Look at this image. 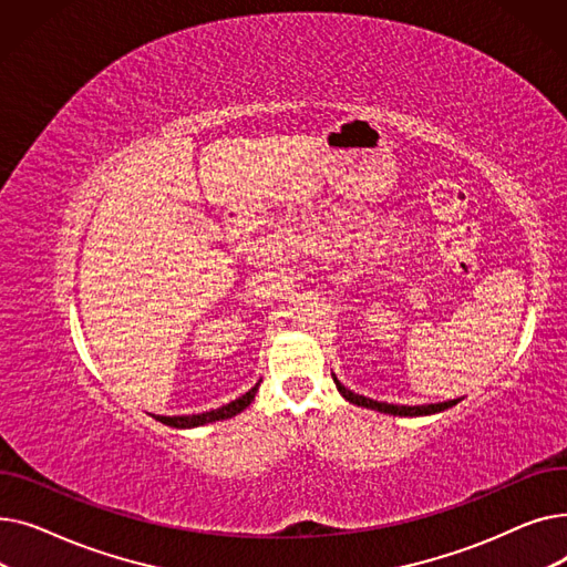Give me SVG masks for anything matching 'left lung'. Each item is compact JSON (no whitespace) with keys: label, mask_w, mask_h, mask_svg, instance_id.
<instances>
[{"label":"left lung","mask_w":567,"mask_h":567,"mask_svg":"<svg viewBox=\"0 0 567 567\" xmlns=\"http://www.w3.org/2000/svg\"><path fill=\"white\" fill-rule=\"evenodd\" d=\"M338 391L351 402V404H359V406H368V409H374V411H381V413H391V415H427V413H436V411H443L449 406H455L460 400H449V402H439V404H423V406H400V404H389V402H377V400H370V398H363V395H355L351 391H347L344 385L333 377Z\"/></svg>","instance_id":"1"}]
</instances>
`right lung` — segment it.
<instances>
[{
    "mask_svg": "<svg viewBox=\"0 0 567 567\" xmlns=\"http://www.w3.org/2000/svg\"><path fill=\"white\" fill-rule=\"evenodd\" d=\"M255 393H257V385L255 389H250L246 395H241L238 400H234L220 409L197 413V415H172V419L169 415H156V421H161L163 425H169V427H197V425H206V423L225 421V419H231V415H236V413H241L255 400Z\"/></svg>",
    "mask_w": 567,
    "mask_h": 567,
    "instance_id": "add662e5",
    "label": "right lung"
}]
</instances>
